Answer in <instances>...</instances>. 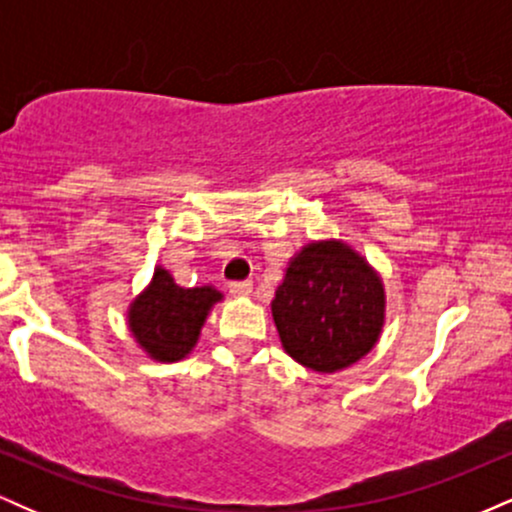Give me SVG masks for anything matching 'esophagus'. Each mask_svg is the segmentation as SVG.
<instances>
[{
  "instance_id": "obj_1",
  "label": "esophagus",
  "mask_w": 512,
  "mask_h": 512,
  "mask_svg": "<svg viewBox=\"0 0 512 512\" xmlns=\"http://www.w3.org/2000/svg\"><path fill=\"white\" fill-rule=\"evenodd\" d=\"M228 291H231L233 296L245 298V296H250V293H252V284H250V281H231V284H228Z\"/></svg>"
}]
</instances>
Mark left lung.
I'll use <instances>...</instances> for the list:
<instances>
[{
	"label": "left lung",
	"mask_w": 512,
	"mask_h": 512,
	"mask_svg": "<svg viewBox=\"0 0 512 512\" xmlns=\"http://www.w3.org/2000/svg\"><path fill=\"white\" fill-rule=\"evenodd\" d=\"M272 317L293 361L337 373L378 344L385 325L383 279L342 240L308 243L286 267Z\"/></svg>",
	"instance_id": "obj_1"
}]
</instances>
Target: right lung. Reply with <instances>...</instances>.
<instances>
[{
    "label": "right lung",
    "mask_w": 512,
    "mask_h": 512,
    "mask_svg": "<svg viewBox=\"0 0 512 512\" xmlns=\"http://www.w3.org/2000/svg\"><path fill=\"white\" fill-rule=\"evenodd\" d=\"M221 298L214 286L182 289L168 269L156 267L151 284L129 305V332L154 361L175 363L195 349L209 310Z\"/></svg>",
    "instance_id": "1"
}]
</instances>
